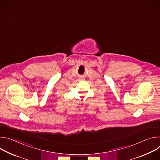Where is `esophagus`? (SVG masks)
<instances>
[{"label": "esophagus", "mask_w": 160, "mask_h": 160, "mask_svg": "<svg viewBox=\"0 0 160 160\" xmlns=\"http://www.w3.org/2000/svg\"><path fill=\"white\" fill-rule=\"evenodd\" d=\"M83 80V79H82V78H79V79H78V80H79V81H80V80Z\"/></svg>", "instance_id": "1"}]
</instances>
